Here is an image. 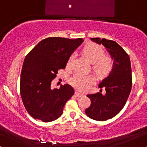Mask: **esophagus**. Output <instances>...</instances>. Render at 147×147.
I'll list each match as a JSON object with an SVG mask.
<instances>
[{
    "label": "esophagus",
    "instance_id": "34e87169",
    "mask_svg": "<svg viewBox=\"0 0 147 147\" xmlns=\"http://www.w3.org/2000/svg\"><path fill=\"white\" fill-rule=\"evenodd\" d=\"M75 94V95L77 96V97H82V96L84 95V94L81 93V92H77V91H76Z\"/></svg>",
    "mask_w": 147,
    "mask_h": 147
}]
</instances>
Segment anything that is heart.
<instances>
[{
  "label": "heart",
  "instance_id": "heart-1",
  "mask_svg": "<svg viewBox=\"0 0 147 147\" xmlns=\"http://www.w3.org/2000/svg\"><path fill=\"white\" fill-rule=\"evenodd\" d=\"M83 52L90 63H92L94 70L99 75H106L111 71L113 67V60L108 55L104 54L102 48L93 43H88L84 45ZM73 55L69 57L67 65L69 66L73 60ZM93 82L91 76L83 75L76 73L71 79V83L74 86L80 90H84L88 88Z\"/></svg>",
  "mask_w": 147,
  "mask_h": 147
}]
</instances>
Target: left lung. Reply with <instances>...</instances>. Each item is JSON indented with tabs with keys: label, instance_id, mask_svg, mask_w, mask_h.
Listing matches in <instances>:
<instances>
[{
	"label": "left lung",
	"instance_id": "1",
	"mask_svg": "<svg viewBox=\"0 0 147 147\" xmlns=\"http://www.w3.org/2000/svg\"><path fill=\"white\" fill-rule=\"evenodd\" d=\"M90 40L104 45L113 61L109 75L99 84V88H105V95L97 92L87 95L91 104L86 109V114L95 120L105 121L119 113L126 104L132 87L131 61L128 54L115 41L100 38Z\"/></svg>",
	"mask_w": 147,
	"mask_h": 147
}]
</instances>
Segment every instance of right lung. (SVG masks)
Instances as JSON below:
<instances>
[{
  "mask_svg": "<svg viewBox=\"0 0 147 147\" xmlns=\"http://www.w3.org/2000/svg\"><path fill=\"white\" fill-rule=\"evenodd\" d=\"M83 41L82 38L49 37L40 41L25 57L20 92L25 109L34 119L49 122L63 114L64 106L75 90L68 84L52 89L51 82Z\"/></svg>",
  "mask_w": 147,
  "mask_h": 147,
  "instance_id": "right-lung-1",
  "label": "right lung"
}]
</instances>
